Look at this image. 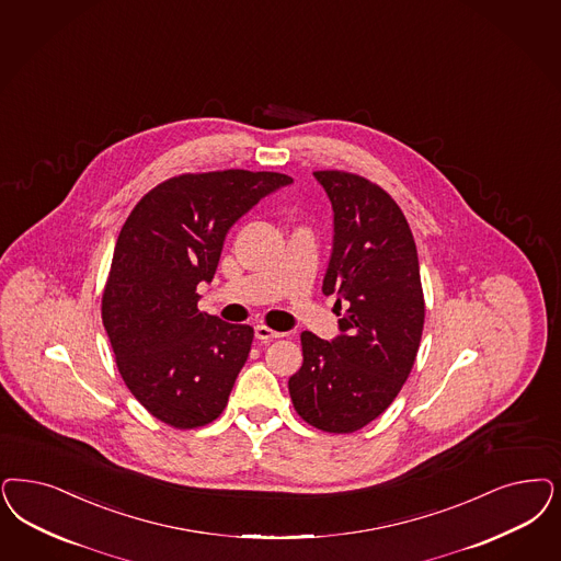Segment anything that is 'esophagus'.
I'll return each instance as SVG.
<instances>
[{
  "instance_id": "obj_1",
  "label": "esophagus",
  "mask_w": 561,
  "mask_h": 561,
  "mask_svg": "<svg viewBox=\"0 0 561 561\" xmlns=\"http://www.w3.org/2000/svg\"><path fill=\"white\" fill-rule=\"evenodd\" d=\"M282 335H284V333L273 331V329L265 328V325H256V328H254V337L261 340V342H270V340H275V337H282Z\"/></svg>"
}]
</instances>
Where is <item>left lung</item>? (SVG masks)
I'll return each instance as SVG.
<instances>
[{
	"mask_svg": "<svg viewBox=\"0 0 561 561\" xmlns=\"http://www.w3.org/2000/svg\"><path fill=\"white\" fill-rule=\"evenodd\" d=\"M333 209V249L323 294H335L340 335L305 331V363L291 375V404L328 433H352L396 400L414 365L425 298L419 254L396 201L360 175L314 172Z\"/></svg>",
	"mask_w": 561,
	"mask_h": 561,
	"instance_id": "1",
	"label": "left lung"
}]
</instances>
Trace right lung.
<instances>
[{
	"instance_id": "1",
	"label": "right lung",
	"mask_w": 561,
	"mask_h": 561,
	"mask_svg": "<svg viewBox=\"0 0 561 561\" xmlns=\"http://www.w3.org/2000/svg\"><path fill=\"white\" fill-rule=\"evenodd\" d=\"M290 175L226 170L170 178L145 194L117 236L101 317L117 370L154 419L215 421L252 344L251 325L196 309L233 224Z\"/></svg>"
}]
</instances>
